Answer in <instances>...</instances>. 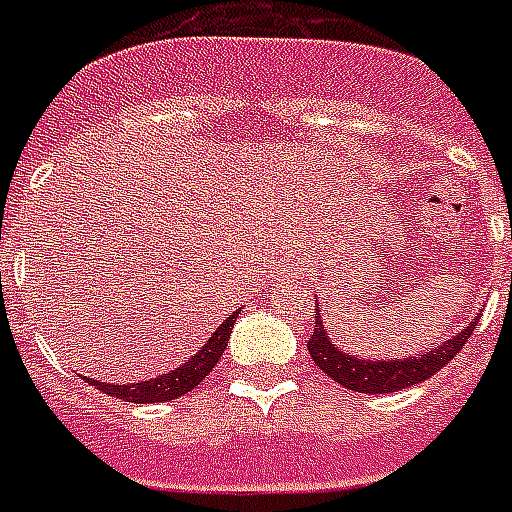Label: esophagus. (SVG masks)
Segmentation results:
<instances>
[{
    "label": "esophagus",
    "mask_w": 512,
    "mask_h": 512,
    "mask_svg": "<svg viewBox=\"0 0 512 512\" xmlns=\"http://www.w3.org/2000/svg\"><path fill=\"white\" fill-rule=\"evenodd\" d=\"M302 273H304L302 257H289V260L281 265V276L283 278H302Z\"/></svg>",
    "instance_id": "1"
}]
</instances>
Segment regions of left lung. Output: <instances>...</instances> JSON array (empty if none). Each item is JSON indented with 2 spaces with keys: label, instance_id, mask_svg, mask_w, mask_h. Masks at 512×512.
Segmentation results:
<instances>
[{
  "label": "left lung",
  "instance_id": "obj_1",
  "mask_svg": "<svg viewBox=\"0 0 512 512\" xmlns=\"http://www.w3.org/2000/svg\"><path fill=\"white\" fill-rule=\"evenodd\" d=\"M317 302V299H315ZM322 309L317 302V320L315 333L307 341L309 356L315 359L317 367L336 380L343 388L356 390V393H395V390L414 388L419 382L429 380V377L440 372L445 364L453 359L458 351L463 349V343L471 338L476 328V320H468V325L458 328L455 336L448 341H442L435 349L422 351V354L403 356V359H372V356H359L351 351H343L333 338H330L328 328L322 325Z\"/></svg>",
  "mask_w": 512,
  "mask_h": 512
}]
</instances>
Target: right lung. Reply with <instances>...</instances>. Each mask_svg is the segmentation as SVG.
<instances>
[{
    "mask_svg": "<svg viewBox=\"0 0 512 512\" xmlns=\"http://www.w3.org/2000/svg\"><path fill=\"white\" fill-rule=\"evenodd\" d=\"M242 309L231 312L226 320L216 328V333L203 343V349L195 351V356H190L187 362L179 364L176 369L166 372V375L150 377L143 382H101V380H88L90 385H96L101 393L114 395V398H122V401L130 403H161V401H174V398H182L184 393H190L192 388H197L205 377L210 375V369L216 367L218 359L223 356L226 346H229L231 330H234V322L239 317Z\"/></svg>",
    "mask_w": 512,
    "mask_h": 512,
    "instance_id": "right-lung-1",
    "label": "right lung"
}]
</instances>
